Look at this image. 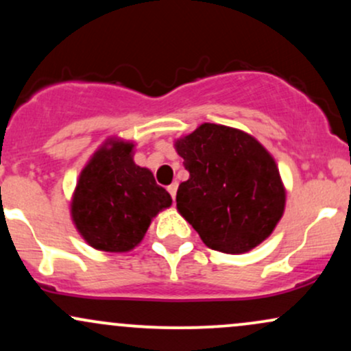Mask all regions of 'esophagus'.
Instances as JSON below:
<instances>
[{"instance_id": "1", "label": "esophagus", "mask_w": 351, "mask_h": 351, "mask_svg": "<svg viewBox=\"0 0 351 351\" xmlns=\"http://www.w3.org/2000/svg\"><path fill=\"white\" fill-rule=\"evenodd\" d=\"M176 189H178V183H171L170 186H168V193H170L171 195V198H173V201H175V196H176Z\"/></svg>"}]
</instances>
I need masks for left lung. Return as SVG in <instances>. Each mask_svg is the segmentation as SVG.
Returning <instances> with one entry per match:
<instances>
[{
    "label": "left lung",
    "mask_w": 351,
    "mask_h": 351,
    "mask_svg": "<svg viewBox=\"0 0 351 351\" xmlns=\"http://www.w3.org/2000/svg\"><path fill=\"white\" fill-rule=\"evenodd\" d=\"M175 147L189 173L176 206L208 247L241 254L269 237L284 213L285 191L263 145L236 128L203 123Z\"/></svg>",
    "instance_id": "1"
}]
</instances>
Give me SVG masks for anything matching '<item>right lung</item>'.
Segmentation results:
<instances>
[{
  "mask_svg": "<svg viewBox=\"0 0 351 351\" xmlns=\"http://www.w3.org/2000/svg\"><path fill=\"white\" fill-rule=\"evenodd\" d=\"M80 173L72 199V219L92 247L107 252L134 249L153 216L171 204L152 171L132 160L134 145L110 142Z\"/></svg>",
  "mask_w": 351,
  "mask_h": 351,
  "instance_id": "right-lung-1",
  "label": "right lung"
}]
</instances>
